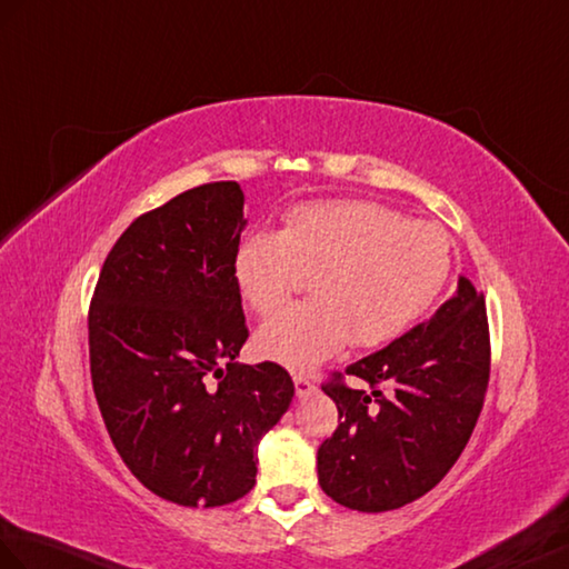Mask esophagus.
I'll list each match as a JSON object with an SVG mask.
<instances>
[{
	"label": "esophagus",
	"instance_id": "1",
	"mask_svg": "<svg viewBox=\"0 0 569 569\" xmlns=\"http://www.w3.org/2000/svg\"><path fill=\"white\" fill-rule=\"evenodd\" d=\"M293 382H296V395L298 398H302V395H310L315 392V382L308 378V376H293Z\"/></svg>",
	"mask_w": 569,
	"mask_h": 569
}]
</instances>
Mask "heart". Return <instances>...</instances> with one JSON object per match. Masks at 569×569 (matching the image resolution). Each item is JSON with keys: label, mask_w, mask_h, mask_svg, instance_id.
I'll return each mask as SVG.
<instances>
[{"label": "heart", "mask_w": 569, "mask_h": 569, "mask_svg": "<svg viewBox=\"0 0 569 569\" xmlns=\"http://www.w3.org/2000/svg\"><path fill=\"white\" fill-rule=\"evenodd\" d=\"M451 237L425 220L368 201H322L290 210L283 230H254L237 244L232 276L257 315H271L310 281L312 298L263 322V359L306 371L353 347L407 332L451 276Z\"/></svg>", "instance_id": "obj_1"}]
</instances>
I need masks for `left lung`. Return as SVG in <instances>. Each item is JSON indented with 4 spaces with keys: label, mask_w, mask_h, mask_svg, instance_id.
Returning a JSON list of instances; mask_svg holds the SVG:
<instances>
[{
    "label": "left lung",
    "mask_w": 569,
    "mask_h": 569,
    "mask_svg": "<svg viewBox=\"0 0 569 569\" xmlns=\"http://www.w3.org/2000/svg\"><path fill=\"white\" fill-rule=\"evenodd\" d=\"M345 375L372 392L349 389ZM490 382L485 296L468 279L429 322L390 347L335 371L322 390L339 427L317 448L327 497L359 511H390L443 480L470 439Z\"/></svg>",
    "instance_id": "8db88e82"
}]
</instances>
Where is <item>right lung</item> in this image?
Returning <instances> with one entry per match:
<instances>
[{
	"instance_id": "add662e5",
	"label": "right lung",
	"mask_w": 569,
	"mask_h": 569,
	"mask_svg": "<svg viewBox=\"0 0 569 569\" xmlns=\"http://www.w3.org/2000/svg\"><path fill=\"white\" fill-rule=\"evenodd\" d=\"M242 206L240 183L213 181L142 213L111 247L89 306L91 386L116 451L181 507L252 490L257 443L296 392L279 363H234L249 337L232 276Z\"/></svg>"
}]
</instances>
